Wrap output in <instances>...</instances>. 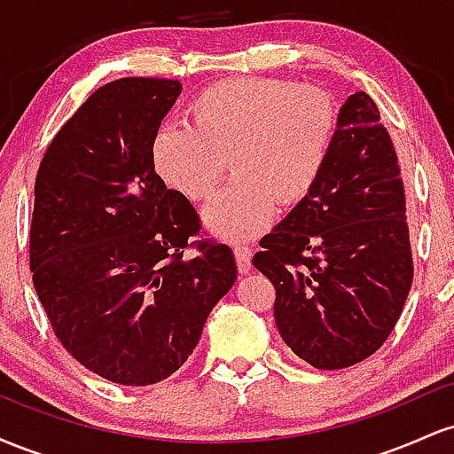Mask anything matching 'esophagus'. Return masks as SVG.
<instances>
[{"instance_id": "esophagus-1", "label": "esophagus", "mask_w": 454, "mask_h": 454, "mask_svg": "<svg viewBox=\"0 0 454 454\" xmlns=\"http://www.w3.org/2000/svg\"><path fill=\"white\" fill-rule=\"evenodd\" d=\"M234 256H237L239 273L245 275L252 270V249L247 245H234Z\"/></svg>"}]
</instances>
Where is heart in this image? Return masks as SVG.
Here are the masks:
<instances>
[{"label": "heart", "instance_id": "heart-1", "mask_svg": "<svg viewBox=\"0 0 454 454\" xmlns=\"http://www.w3.org/2000/svg\"><path fill=\"white\" fill-rule=\"evenodd\" d=\"M192 126L166 123L153 137V166L166 185L207 200L231 161L234 179L202 220L231 241L262 232L275 200L293 207L314 190L337 137V106L326 91L278 78H231L192 102Z\"/></svg>", "mask_w": 454, "mask_h": 454}]
</instances>
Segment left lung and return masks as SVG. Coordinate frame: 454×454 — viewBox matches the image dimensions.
Returning a JSON list of instances; mask_svg holds the SVG:
<instances>
[{
	"instance_id": "8db88e82",
	"label": "left lung",
	"mask_w": 454,
	"mask_h": 454,
	"mask_svg": "<svg viewBox=\"0 0 454 454\" xmlns=\"http://www.w3.org/2000/svg\"><path fill=\"white\" fill-rule=\"evenodd\" d=\"M260 247L252 262L273 281L275 325L296 356L343 369L387 341L414 267L397 153L367 93L343 102L320 181Z\"/></svg>"
}]
</instances>
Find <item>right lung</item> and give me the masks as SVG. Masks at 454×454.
I'll list each match as a JSON object with an SVG mask.
<instances>
[{"mask_svg":"<svg viewBox=\"0 0 454 454\" xmlns=\"http://www.w3.org/2000/svg\"><path fill=\"white\" fill-rule=\"evenodd\" d=\"M179 81L119 78L93 91L35 176L29 264L57 340L123 387L173 376L237 279L228 245L190 239L196 209L155 173L151 145Z\"/></svg>","mask_w":454,"mask_h":454,"instance_id":"1","label":"right lung"}]
</instances>
